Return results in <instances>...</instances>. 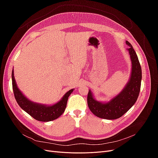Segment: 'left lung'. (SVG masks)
I'll use <instances>...</instances> for the list:
<instances>
[{
    "label": "left lung",
    "instance_id": "1",
    "mask_svg": "<svg viewBox=\"0 0 158 158\" xmlns=\"http://www.w3.org/2000/svg\"><path fill=\"white\" fill-rule=\"evenodd\" d=\"M126 44L130 46L128 50L132 65L131 78L125 89L107 103L97 102L89 90L87 98L88 107L90 111L99 118L111 120L120 118L132 107L139 95L142 80L141 66L131 44L128 41Z\"/></svg>",
    "mask_w": 158,
    "mask_h": 158
}]
</instances>
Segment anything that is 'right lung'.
<instances>
[{"label": "right lung", "mask_w": 158, "mask_h": 158, "mask_svg": "<svg viewBox=\"0 0 158 158\" xmlns=\"http://www.w3.org/2000/svg\"><path fill=\"white\" fill-rule=\"evenodd\" d=\"M12 80L14 95L19 106L33 118L43 122L55 120L64 113L69 95L73 91V89L69 90L68 92L65 94L60 102L53 106H47L44 105L33 103L30 101L22 94L17 87L15 79H14L13 70L12 72Z\"/></svg>", "instance_id": "add662e5"}]
</instances>
